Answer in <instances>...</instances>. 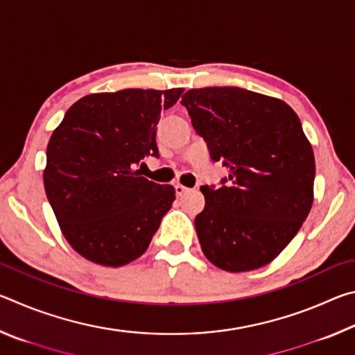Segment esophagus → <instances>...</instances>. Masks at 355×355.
I'll return each mask as SVG.
<instances>
[{"mask_svg": "<svg viewBox=\"0 0 355 355\" xmlns=\"http://www.w3.org/2000/svg\"><path fill=\"white\" fill-rule=\"evenodd\" d=\"M189 189L186 188V186H183V184H175V194H177V197H182V196H184L186 192H188Z\"/></svg>", "mask_w": 355, "mask_h": 355, "instance_id": "esophagus-1", "label": "esophagus"}]
</instances>
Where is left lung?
Here are the masks:
<instances>
[{"mask_svg":"<svg viewBox=\"0 0 355 355\" xmlns=\"http://www.w3.org/2000/svg\"><path fill=\"white\" fill-rule=\"evenodd\" d=\"M213 161L230 169L220 188L202 186L196 216L202 252L228 272L271 263L310 213L315 155L285 101L239 87L191 89L182 98Z\"/></svg>","mask_w":355,"mask_h":355,"instance_id":"8db88e82","label":"left lung"}]
</instances>
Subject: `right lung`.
<instances>
[{"instance_id":"obj_1","label":"right lung","mask_w":355,"mask_h":355,"mask_svg":"<svg viewBox=\"0 0 355 355\" xmlns=\"http://www.w3.org/2000/svg\"><path fill=\"white\" fill-rule=\"evenodd\" d=\"M183 89H123L86 95L69 107L46 147L44 186L69 244L86 260L119 268L147 250L175 200L171 184L141 177L158 156L161 111Z\"/></svg>"}]
</instances>
